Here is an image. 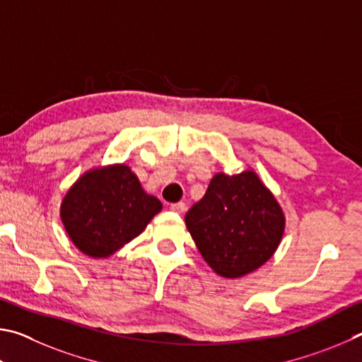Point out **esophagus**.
I'll list each match as a JSON object with an SVG mask.
<instances>
[{
    "label": "esophagus",
    "instance_id": "esophagus-1",
    "mask_svg": "<svg viewBox=\"0 0 362 362\" xmlns=\"http://www.w3.org/2000/svg\"><path fill=\"white\" fill-rule=\"evenodd\" d=\"M170 210L173 213H185L186 211V204H182V202H177V204L170 205Z\"/></svg>",
    "mask_w": 362,
    "mask_h": 362
}]
</instances>
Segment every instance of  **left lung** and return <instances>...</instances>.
<instances>
[{"instance_id":"left-lung-1","label":"left lung","mask_w":362,"mask_h":362,"mask_svg":"<svg viewBox=\"0 0 362 362\" xmlns=\"http://www.w3.org/2000/svg\"><path fill=\"white\" fill-rule=\"evenodd\" d=\"M185 221L205 262L232 280L267 262L286 226L275 195L251 168L238 175H214L204 199Z\"/></svg>"}]
</instances>
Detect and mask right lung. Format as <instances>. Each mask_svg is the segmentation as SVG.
<instances>
[{
    "instance_id": "obj_1",
    "label": "right lung",
    "mask_w": 362,
    "mask_h": 362,
    "mask_svg": "<svg viewBox=\"0 0 362 362\" xmlns=\"http://www.w3.org/2000/svg\"><path fill=\"white\" fill-rule=\"evenodd\" d=\"M160 211V200L144 192L129 165L112 163L78 177L62 200L60 219L76 248L105 259L136 238Z\"/></svg>"
}]
</instances>
